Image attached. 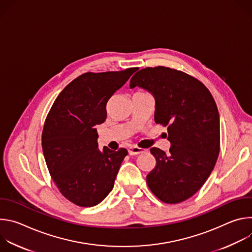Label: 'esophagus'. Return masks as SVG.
<instances>
[{"label": "esophagus", "instance_id": "1", "mask_svg": "<svg viewBox=\"0 0 252 252\" xmlns=\"http://www.w3.org/2000/svg\"><path fill=\"white\" fill-rule=\"evenodd\" d=\"M145 152H146V150L139 149V148H137V147H130V148L128 149V154H129L130 156H136V155L142 154V153H145Z\"/></svg>", "mask_w": 252, "mask_h": 252}]
</instances>
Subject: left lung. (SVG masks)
Masks as SVG:
<instances>
[{
  "mask_svg": "<svg viewBox=\"0 0 252 252\" xmlns=\"http://www.w3.org/2000/svg\"><path fill=\"white\" fill-rule=\"evenodd\" d=\"M147 90L156 100L155 121L167 126L169 154L152 148L157 164L148 174L153 193L165 203H178L197 192L220 155V114L210 92L195 78L165 66L146 67L129 88Z\"/></svg>",
  "mask_w": 252,
  "mask_h": 252,
  "instance_id": "obj_1",
  "label": "left lung"
}]
</instances>
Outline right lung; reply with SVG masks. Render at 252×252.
Here are the masks:
<instances>
[{"label":"right lung","instance_id":"add662e5","mask_svg":"<svg viewBox=\"0 0 252 252\" xmlns=\"http://www.w3.org/2000/svg\"><path fill=\"white\" fill-rule=\"evenodd\" d=\"M136 70L78 77L62 91L46 119L42 147L50 174L61 193L79 206L98 204L114 188L127 151H99L94 126L106 119L107 100Z\"/></svg>","mask_w":252,"mask_h":252}]
</instances>
